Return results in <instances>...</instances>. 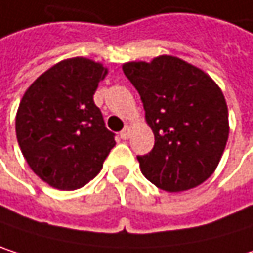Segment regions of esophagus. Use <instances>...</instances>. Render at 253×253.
Returning <instances> with one entry per match:
<instances>
[{
  "label": "esophagus",
  "mask_w": 253,
  "mask_h": 253,
  "mask_svg": "<svg viewBox=\"0 0 253 253\" xmlns=\"http://www.w3.org/2000/svg\"><path fill=\"white\" fill-rule=\"evenodd\" d=\"M130 131H131L130 127L126 126L122 131H120V137H122V139H128V137H130Z\"/></svg>",
  "instance_id": "34e87169"
}]
</instances>
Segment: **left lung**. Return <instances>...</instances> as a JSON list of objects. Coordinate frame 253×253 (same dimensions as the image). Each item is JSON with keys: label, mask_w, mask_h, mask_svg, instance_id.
I'll return each instance as SVG.
<instances>
[{"label": "left lung", "mask_w": 253, "mask_h": 253, "mask_svg": "<svg viewBox=\"0 0 253 253\" xmlns=\"http://www.w3.org/2000/svg\"><path fill=\"white\" fill-rule=\"evenodd\" d=\"M123 72L140 95L155 143L137 155L143 176L167 192L204 183L215 170L228 137L226 99L214 80L171 55L127 63Z\"/></svg>", "instance_id": "8db88e82"}]
</instances>
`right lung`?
<instances>
[{
  "mask_svg": "<svg viewBox=\"0 0 253 253\" xmlns=\"http://www.w3.org/2000/svg\"><path fill=\"white\" fill-rule=\"evenodd\" d=\"M105 75L95 61L70 58L38 77L23 95L16 117L22 154L33 173L55 189L89 183L116 145L93 102Z\"/></svg>",
  "mask_w": 253,
  "mask_h": 253,
  "instance_id": "obj_1",
  "label": "right lung"
}]
</instances>
